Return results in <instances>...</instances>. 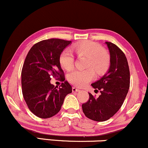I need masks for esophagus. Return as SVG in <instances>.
<instances>
[{
  "instance_id": "34e87169",
  "label": "esophagus",
  "mask_w": 148,
  "mask_h": 148,
  "mask_svg": "<svg viewBox=\"0 0 148 148\" xmlns=\"http://www.w3.org/2000/svg\"><path fill=\"white\" fill-rule=\"evenodd\" d=\"M79 90H80V89L79 88H77V87H72V91L73 92H78V91H79Z\"/></svg>"
}]
</instances>
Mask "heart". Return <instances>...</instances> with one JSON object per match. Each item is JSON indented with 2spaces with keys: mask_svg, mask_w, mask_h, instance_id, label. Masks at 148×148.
I'll return each mask as SVG.
<instances>
[{
  "mask_svg": "<svg viewBox=\"0 0 148 148\" xmlns=\"http://www.w3.org/2000/svg\"><path fill=\"white\" fill-rule=\"evenodd\" d=\"M78 56H87L86 69H73L67 74V79L73 85L83 87L95 78L94 68L98 72H102L110 64V55L98 43L91 40H85L74 46ZM74 57L69 48L63 50L60 56V63L64 69H69L74 65ZM91 67L90 68V66Z\"/></svg>",
  "mask_w": 148,
  "mask_h": 148,
  "instance_id": "b5f03b06",
  "label": "heart"
}]
</instances>
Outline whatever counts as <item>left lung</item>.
Segmentation results:
<instances>
[{
	"label": "left lung",
	"mask_w": 148,
	"mask_h": 148,
	"mask_svg": "<svg viewBox=\"0 0 148 148\" xmlns=\"http://www.w3.org/2000/svg\"><path fill=\"white\" fill-rule=\"evenodd\" d=\"M105 43L110 53V69L100 80L91 84L101 94L96 98L88 92V100L82 105L86 116L96 121H107L117 112L130 86L129 67L124 52L111 42Z\"/></svg>",
	"instance_id": "left-lung-1"
}]
</instances>
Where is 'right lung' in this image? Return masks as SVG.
<instances>
[{
  "label": "right lung",
  "instance_id": "1",
  "mask_svg": "<svg viewBox=\"0 0 148 148\" xmlns=\"http://www.w3.org/2000/svg\"><path fill=\"white\" fill-rule=\"evenodd\" d=\"M71 40L50 38L41 40L29 50L22 69V94L31 112L42 119L50 118L60 110L64 98L72 92L64 81L60 56ZM61 77L59 88L50 84L52 77Z\"/></svg>",
  "mask_w": 148,
  "mask_h": 148
}]
</instances>
